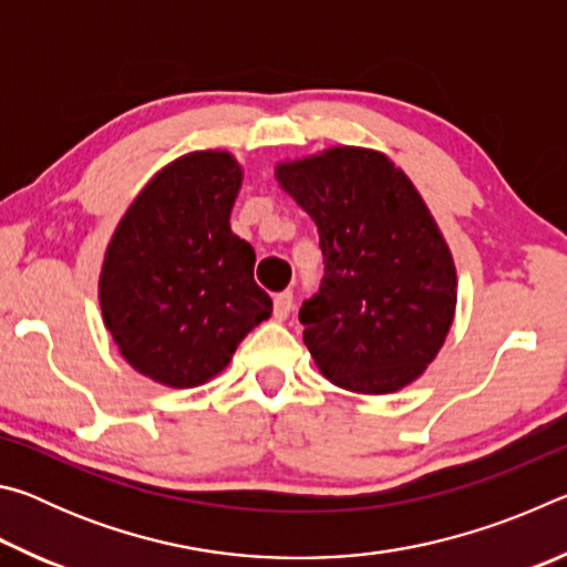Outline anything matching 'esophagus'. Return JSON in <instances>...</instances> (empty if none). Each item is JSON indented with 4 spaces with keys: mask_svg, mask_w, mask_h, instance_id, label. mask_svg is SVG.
<instances>
[{
    "mask_svg": "<svg viewBox=\"0 0 567 567\" xmlns=\"http://www.w3.org/2000/svg\"><path fill=\"white\" fill-rule=\"evenodd\" d=\"M292 305H295L292 292H280V295H277V297H275V318H277V320H287V318H290Z\"/></svg>",
    "mask_w": 567,
    "mask_h": 567,
    "instance_id": "34e87169",
    "label": "esophagus"
}]
</instances>
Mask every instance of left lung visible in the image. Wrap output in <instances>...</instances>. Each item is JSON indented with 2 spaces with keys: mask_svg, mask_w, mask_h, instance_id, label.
Segmentation results:
<instances>
[{
  "mask_svg": "<svg viewBox=\"0 0 567 567\" xmlns=\"http://www.w3.org/2000/svg\"><path fill=\"white\" fill-rule=\"evenodd\" d=\"M277 179L318 225L324 275L300 322L322 375L368 395L405 388L443 348L457 285L417 189L360 147L280 165Z\"/></svg>",
  "mask_w": 567,
  "mask_h": 567,
  "instance_id": "left-lung-1",
  "label": "left lung"
}]
</instances>
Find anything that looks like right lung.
I'll return each instance as SVG.
<instances>
[{"mask_svg": "<svg viewBox=\"0 0 567 567\" xmlns=\"http://www.w3.org/2000/svg\"><path fill=\"white\" fill-rule=\"evenodd\" d=\"M243 169L227 152H192L140 192L100 277L104 324L134 370L195 388L272 315L255 249L229 229Z\"/></svg>", "mask_w": 567, "mask_h": 567, "instance_id": "right-lung-1", "label": "right lung"}]
</instances>
